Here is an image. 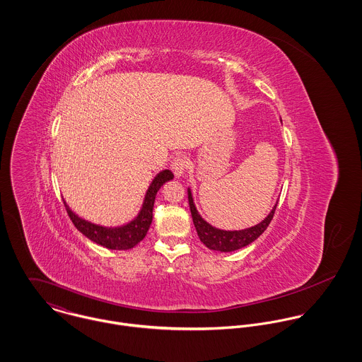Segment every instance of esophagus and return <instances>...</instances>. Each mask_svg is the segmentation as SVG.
Returning a JSON list of instances; mask_svg holds the SVG:
<instances>
[{
  "mask_svg": "<svg viewBox=\"0 0 362 362\" xmlns=\"http://www.w3.org/2000/svg\"><path fill=\"white\" fill-rule=\"evenodd\" d=\"M171 167V171L174 173L175 177H181L184 175V173L187 171V167H188V161L184 156H175L170 164Z\"/></svg>",
  "mask_w": 362,
  "mask_h": 362,
  "instance_id": "1",
  "label": "esophagus"
}]
</instances>
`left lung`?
Listing matches in <instances>:
<instances>
[{
  "label": "left lung",
  "mask_w": 362,
  "mask_h": 362,
  "mask_svg": "<svg viewBox=\"0 0 362 362\" xmlns=\"http://www.w3.org/2000/svg\"><path fill=\"white\" fill-rule=\"evenodd\" d=\"M188 201H189L192 220H194V224H195V228H197V233H198L201 241L206 245L209 250L220 251V252H233V251H237V250L244 248V247L250 245L251 243H254L270 224V221L274 216V210L277 206V204H276L272 209V211L267 214V217H264V220H262L257 226H252L245 230H238V231H226V230H220V228L210 226L201 217V214L198 213L195 204H194L192 192L189 188H188Z\"/></svg>",
  "instance_id": "obj_1"
}]
</instances>
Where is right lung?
Masks as SVG:
<instances>
[{
    "instance_id": "right-lung-1",
    "label": "right lung",
    "mask_w": 362,
    "mask_h": 362,
    "mask_svg": "<svg viewBox=\"0 0 362 362\" xmlns=\"http://www.w3.org/2000/svg\"><path fill=\"white\" fill-rule=\"evenodd\" d=\"M173 178H174V174L170 170L160 171L156 175L155 180L152 181V184L145 195L144 205H142L141 211L138 213V216L131 223L121 226V227H103V226L93 224L90 221H86V220L78 217L65 204V201H64V205H65L66 213H68L69 218L72 220L74 226L90 241H93L102 247H105L108 250H131L145 238V235L152 224L153 205H155L157 191L160 189V187H163L164 182H167Z\"/></svg>"
}]
</instances>
